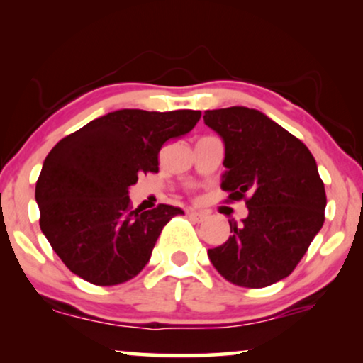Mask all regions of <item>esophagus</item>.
<instances>
[{
	"instance_id": "34e87169",
	"label": "esophagus",
	"mask_w": 363,
	"mask_h": 363,
	"mask_svg": "<svg viewBox=\"0 0 363 363\" xmlns=\"http://www.w3.org/2000/svg\"><path fill=\"white\" fill-rule=\"evenodd\" d=\"M188 216H190V220H193V221H198V223L205 221L206 218H208L206 213H203V211H195V210H190V211H188Z\"/></svg>"
}]
</instances>
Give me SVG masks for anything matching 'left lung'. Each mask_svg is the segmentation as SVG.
<instances>
[{
	"instance_id": "1",
	"label": "left lung",
	"mask_w": 363,
	"mask_h": 363,
	"mask_svg": "<svg viewBox=\"0 0 363 363\" xmlns=\"http://www.w3.org/2000/svg\"><path fill=\"white\" fill-rule=\"evenodd\" d=\"M203 121L225 143L221 188L246 200L247 216L230 221L233 235L208 250L215 269L241 287L284 279L324 225L325 188L304 143L256 108L206 111Z\"/></svg>"
}]
</instances>
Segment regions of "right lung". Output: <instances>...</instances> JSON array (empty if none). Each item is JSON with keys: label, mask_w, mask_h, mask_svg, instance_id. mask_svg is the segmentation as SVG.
I'll use <instances>...</instances> for the list:
<instances>
[{"label": "right lung", "mask_w": 363, "mask_h": 363, "mask_svg": "<svg viewBox=\"0 0 363 363\" xmlns=\"http://www.w3.org/2000/svg\"><path fill=\"white\" fill-rule=\"evenodd\" d=\"M200 111L121 108L64 137L36 183L39 226L61 261L96 286H116L147 266L163 226L183 210H130L128 188L158 172L163 143L185 135Z\"/></svg>", "instance_id": "add662e5"}]
</instances>
